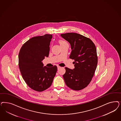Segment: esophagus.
<instances>
[{
	"instance_id": "esophagus-1",
	"label": "esophagus",
	"mask_w": 121,
	"mask_h": 121,
	"mask_svg": "<svg viewBox=\"0 0 121 121\" xmlns=\"http://www.w3.org/2000/svg\"><path fill=\"white\" fill-rule=\"evenodd\" d=\"M57 69H60L61 68V67L59 66V65H57Z\"/></svg>"
}]
</instances>
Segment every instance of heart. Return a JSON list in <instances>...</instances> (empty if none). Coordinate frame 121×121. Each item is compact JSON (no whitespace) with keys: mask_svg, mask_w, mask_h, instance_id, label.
Segmentation results:
<instances>
[{"mask_svg":"<svg viewBox=\"0 0 121 121\" xmlns=\"http://www.w3.org/2000/svg\"><path fill=\"white\" fill-rule=\"evenodd\" d=\"M58 42L59 43H60V45L64 43H66V42H65V41L62 40H59Z\"/></svg>","mask_w":121,"mask_h":121,"instance_id":"b5f03b06","label":"heart"}]
</instances>
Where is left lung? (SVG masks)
I'll use <instances>...</instances> for the list:
<instances>
[{
  "label": "left lung",
  "mask_w": 121,
  "mask_h": 121,
  "mask_svg": "<svg viewBox=\"0 0 121 121\" xmlns=\"http://www.w3.org/2000/svg\"><path fill=\"white\" fill-rule=\"evenodd\" d=\"M70 43L69 58L74 60V69L65 67L63 77L67 86L74 90H82L91 82L98 64L96 48L90 39L76 33L62 34Z\"/></svg>",
  "instance_id": "left-lung-1"
}]
</instances>
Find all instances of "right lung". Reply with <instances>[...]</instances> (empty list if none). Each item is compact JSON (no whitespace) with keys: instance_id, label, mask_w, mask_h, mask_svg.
Masks as SVG:
<instances>
[{"instance_id":"right-lung-1","label":"right lung","mask_w":121,"mask_h":121,"mask_svg":"<svg viewBox=\"0 0 121 121\" xmlns=\"http://www.w3.org/2000/svg\"><path fill=\"white\" fill-rule=\"evenodd\" d=\"M52 35L32 37L23 45L19 54V67L23 80L31 89L42 92L51 86L57 70L54 65L43 67L42 61L48 57Z\"/></svg>"}]
</instances>
